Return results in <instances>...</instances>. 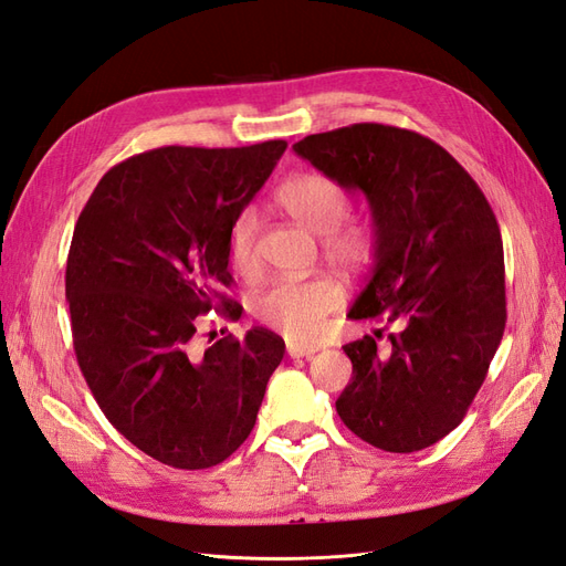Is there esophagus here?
Here are the masks:
<instances>
[{"label": "esophagus", "instance_id": "esophagus-1", "mask_svg": "<svg viewBox=\"0 0 566 566\" xmlns=\"http://www.w3.org/2000/svg\"><path fill=\"white\" fill-rule=\"evenodd\" d=\"M315 352H317V346H313V344H296V342L286 344V354L292 358H308Z\"/></svg>", "mask_w": 566, "mask_h": 566}]
</instances>
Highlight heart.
I'll use <instances>...</instances> for the list:
<instances>
[{
  "mask_svg": "<svg viewBox=\"0 0 566 566\" xmlns=\"http://www.w3.org/2000/svg\"><path fill=\"white\" fill-rule=\"evenodd\" d=\"M274 200L303 229L325 237L323 249L335 263L356 265L368 255L370 237L366 227L344 222L349 214V193L339 181L315 171L301 174L282 184ZM229 263L239 274L255 270V214L249 210L237 217L229 231ZM339 301V286L329 277L315 274L306 280L274 282L253 298V313L289 339H311Z\"/></svg>",
  "mask_w": 566,
  "mask_h": 566,
  "instance_id": "1",
  "label": "heart"
}]
</instances>
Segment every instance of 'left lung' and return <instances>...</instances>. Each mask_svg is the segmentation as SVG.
Returning a JSON list of instances; mask_svg holds the SVG:
<instances>
[{
	"label": "left lung",
	"instance_id": "obj_1",
	"mask_svg": "<svg viewBox=\"0 0 566 566\" xmlns=\"http://www.w3.org/2000/svg\"><path fill=\"white\" fill-rule=\"evenodd\" d=\"M294 153L364 193L373 270L352 321L392 325L344 346L354 375L337 413L360 440L409 454L452 432L481 389L506 323L500 227L483 191L434 140L354 124Z\"/></svg>",
	"mask_w": 566,
	"mask_h": 566
}]
</instances>
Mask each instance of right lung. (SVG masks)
<instances>
[{"instance_id":"add662e5","label":"right lung","mask_w":566,"mask_h":566,"mask_svg":"<svg viewBox=\"0 0 566 566\" xmlns=\"http://www.w3.org/2000/svg\"><path fill=\"white\" fill-rule=\"evenodd\" d=\"M284 140L167 145L112 167L66 260L71 335L85 382L124 438L174 469H210L249 438L284 339L265 327L196 346L202 313L237 321L229 231Z\"/></svg>"}]
</instances>
